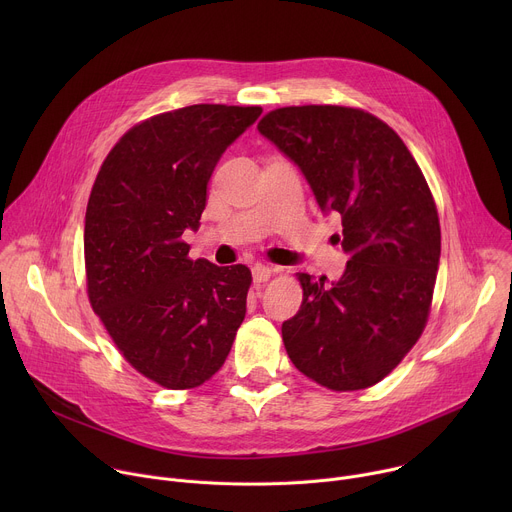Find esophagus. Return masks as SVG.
<instances>
[{"instance_id":"1","label":"esophagus","mask_w":512,"mask_h":512,"mask_svg":"<svg viewBox=\"0 0 512 512\" xmlns=\"http://www.w3.org/2000/svg\"><path fill=\"white\" fill-rule=\"evenodd\" d=\"M271 273H273V269H271L269 265H261V263L253 265V281H255V283L267 281V279L271 277Z\"/></svg>"}]
</instances>
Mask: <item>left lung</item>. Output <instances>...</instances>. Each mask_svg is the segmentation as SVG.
<instances>
[{"mask_svg": "<svg viewBox=\"0 0 512 512\" xmlns=\"http://www.w3.org/2000/svg\"><path fill=\"white\" fill-rule=\"evenodd\" d=\"M259 133L294 162L322 212H338L348 255L338 281L308 273L281 326L296 369L332 391L385 379L419 340L440 265V218L403 139L381 119L338 105L283 107Z\"/></svg>", "mask_w": 512, "mask_h": 512, "instance_id": "left-lung-1", "label": "left lung"}]
</instances>
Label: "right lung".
<instances>
[{"instance_id": "obj_1", "label": "right lung", "mask_w": 512, "mask_h": 512, "mask_svg": "<svg viewBox=\"0 0 512 512\" xmlns=\"http://www.w3.org/2000/svg\"><path fill=\"white\" fill-rule=\"evenodd\" d=\"M261 107L190 105L129 129L105 158L85 216L87 291L125 360L168 389L223 367L251 271L188 259L210 176Z\"/></svg>"}]
</instances>
